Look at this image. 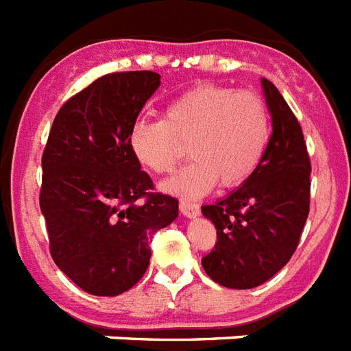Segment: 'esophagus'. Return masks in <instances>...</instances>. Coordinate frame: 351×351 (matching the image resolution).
<instances>
[{"label":"esophagus","instance_id":"34e87169","mask_svg":"<svg viewBox=\"0 0 351 351\" xmlns=\"http://www.w3.org/2000/svg\"><path fill=\"white\" fill-rule=\"evenodd\" d=\"M180 210H182V215L187 216V218H195V216H198V213H200V207H198V204H195V202L182 200Z\"/></svg>","mask_w":351,"mask_h":351}]
</instances>
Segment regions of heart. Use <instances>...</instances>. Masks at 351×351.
I'll return each mask as SVG.
<instances>
[{
  "label": "heart",
  "mask_w": 351,
  "mask_h": 351,
  "mask_svg": "<svg viewBox=\"0 0 351 351\" xmlns=\"http://www.w3.org/2000/svg\"><path fill=\"white\" fill-rule=\"evenodd\" d=\"M270 141V113L254 92L202 84L182 93L164 119H138L128 136L131 155L153 175H169L189 144L195 160L162 185L171 195L200 198L221 180L245 182L263 158Z\"/></svg>",
  "instance_id": "1"
}]
</instances>
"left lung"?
I'll return each mask as SVG.
<instances>
[{
	"label": "left lung",
	"mask_w": 351,
	"mask_h": 351,
	"mask_svg": "<svg viewBox=\"0 0 351 351\" xmlns=\"http://www.w3.org/2000/svg\"><path fill=\"white\" fill-rule=\"evenodd\" d=\"M272 133L259 166L223 200L204 205L216 227L215 249L202 258L213 281L254 289L276 276L295 252L310 210V156L290 106L261 79Z\"/></svg>",
	"instance_id": "8db88e82"
}]
</instances>
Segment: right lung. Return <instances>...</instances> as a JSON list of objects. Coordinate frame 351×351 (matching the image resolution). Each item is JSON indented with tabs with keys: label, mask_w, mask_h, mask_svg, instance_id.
<instances>
[{
	"label": "right lung",
	"mask_w": 351,
	"mask_h": 351,
	"mask_svg": "<svg viewBox=\"0 0 351 351\" xmlns=\"http://www.w3.org/2000/svg\"><path fill=\"white\" fill-rule=\"evenodd\" d=\"M160 86L149 70L106 73L70 97L43 151L39 205L50 254L92 295H119L146 274L151 240L178 216V200L155 185L128 136Z\"/></svg>",
	"instance_id": "1"
}]
</instances>
